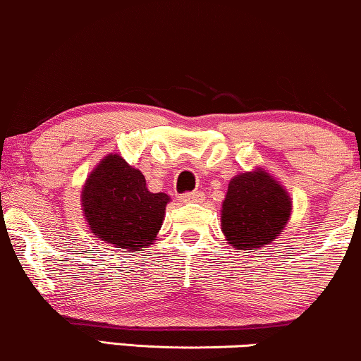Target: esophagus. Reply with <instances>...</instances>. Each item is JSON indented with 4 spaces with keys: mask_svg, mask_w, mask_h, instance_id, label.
Wrapping results in <instances>:
<instances>
[{
    "mask_svg": "<svg viewBox=\"0 0 361 361\" xmlns=\"http://www.w3.org/2000/svg\"><path fill=\"white\" fill-rule=\"evenodd\" d=\"M180 202L184 204H199V202L204 200V194L202 192H190V194H184L179 197Z\"/></svg>",
    "mask_w": 361,
    "mask_h": 361,
    "instance_id": "esophagus-1",
    "label": "esophagus"
}]
</instances>
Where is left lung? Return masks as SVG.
Returning a JSON list of instances; mask_svg holds the SVG:
<instances>
[{"label":"left lung","mask_w":361,"mask_h":361,"mask_svg":"<svg viewBox=\"0 0 361 361\" xmlns=\"http://www.w3.org/2000/svg\"><path fill=\"white\" fill-rule=\"evenodd\" d=\"M293 214L289 192L264 167L240 172L221 204V231L235 250H259L286 228Z\"/></svg>","instance_id":"1"}]
</instances>
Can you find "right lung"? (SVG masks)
Segmentation results:
<instances>
[{
  "label": "right lung",
  "mask_w": 361,
  "mask_h": 361,
  "mask_svg": "<svg viewBox=\"0 0 361 361\" xmlns=\"http://www.w3.org/2000/svg\"><path fill=\"white\" fill-rule=\"evenodd\" d=\"M171 197L147 190L140 169L120 154H106L88 174L82 214L95 238L116 248L141 251L157 238Z\"/></svg>",
  "instance_id": "right-lung-1"
}]
</instances>
